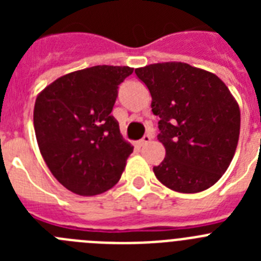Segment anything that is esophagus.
I'll use <instances>...</instances> for the list:
<instances>
[{"instance_id": "obj_1", "label": "esophagus", "mask_w": 261, "mask_h": 261, "mask_svg": "<svg viewBox=\"0 0 261 261\" xmlns=\"http://www.w3.org/2000/svg\"><path fill=\"white\" fill-rule=\"evenodd\" d=\"M150 141H151V137L149 135H146L144 136L140 141H138V145H140V146H145V145H147Z\"/></svg>"}]
</instances>
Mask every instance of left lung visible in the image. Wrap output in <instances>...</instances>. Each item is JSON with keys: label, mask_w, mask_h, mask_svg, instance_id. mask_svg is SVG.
<instances>
[{"label": "left lung", "mask_w": 261, "mask_h": 261, "mask_svg": "<svg viewBox=\"0 0 261 261\" xmlns=\"http://www.w3.org/2000/svg\"><path fill=\"white\" fill-rule=\"evenodd\" d=\"M159 116L166 156L153 171L176 192L208 190L226 172L238 146L241 111L216 74L186 62H158L136 69Z\"/></svg>", "instance_id": "obj_1"}]
</instances>
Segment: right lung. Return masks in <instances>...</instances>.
<instances>
[{"label":"right lung","mask_w":261,"mask_h":261,"mask_svg":"<svg viewBox=\"0 0 261 261\" xmlns=\"http://www.w3.org/2000/svg\"><path fill=\"white\" fill-rule=\"evenodd\" d=\"M129 66L71 71L39 93L34 128L41 156L57 180L80 196H95L120 180L133 146L111 112Z\"/></svg>","instance_id":"right-lung-1"}]
</instances>
